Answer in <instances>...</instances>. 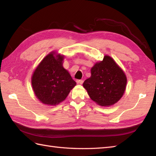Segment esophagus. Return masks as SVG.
Segmentation results:
<instances>
[{
  "label": "esophagus",
  "mask_w": 156,
  "mask_h": 156,
  "mask_svg": "<svg viewBox=\"0 0 156 156\" xmlns=\"http://www.w3.org/2000/svg\"><path fill=\"white\" fill-rule=\"evenodd\" d=\"M83 80H76V83L77 84H82V83H83Z\"/></svg>",
  "instance_id": "1"
}]
</instances>
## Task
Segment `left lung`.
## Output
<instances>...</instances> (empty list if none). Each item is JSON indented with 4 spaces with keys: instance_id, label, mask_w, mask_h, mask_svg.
I'll use <instances>...</instances> for the list:
<instances>
[{
    "instance_id": "1",
    "label": "left lung",
    "mask_w": 156,
    "mask_h": 156,
    "mask_svg": "<svg viewBox=\"0 0 156 156\" xmlns=\"http://www.w3.org/2000/svg\"><path fill=\"white\" fill-rule=\"evenodd\" d=\"M127 78L113 59L105 55L91 69V76L83 86L92 101L101 106L116 103L123 95Z\"/></svg>"
}]
</instances>
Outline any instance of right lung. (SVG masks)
Segmentation results:
<instances>
[{"label": "right lung", "mask_w": 156, "mask_h": 156, "mask_svg": "<svg viewBox=\"0 0 156 156\" xmlns=\"http://www.w3.org/2000/svg\"><path fill=\"white\" fill-rule=\"evenodd\" d=\"M64 57L50 53L43 59L32 76L35 96L45 105H56L64 101L76 83L63 68Z\"/></svg>", "instance_id": "obj_1"}]
</instances>
